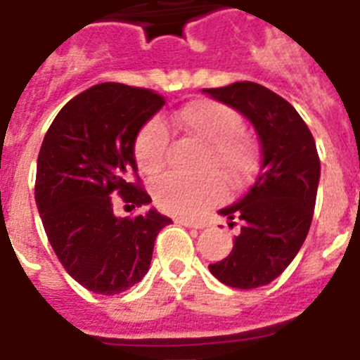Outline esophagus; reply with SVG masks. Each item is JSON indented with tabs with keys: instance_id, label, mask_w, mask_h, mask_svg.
I'll use <instances>...</instances> for the list:
<instances>
[{
	"instance_id": "esophagus-1",
	"label": "esophagus",
	"mask_w": 360,
	"mask_h": 360,
	"mask_svg": "<svg viewBox=\"0 0 360 360\" xmlns=\"http://www.w3.org/2000/svg\"><path fill=\"white\" fill-rule=\"evenodd\" d=\"M174 224L186 225V227H195V229L205 227V221H195V219H187V218H176L174 219Z\"/></svg>"
}]
</instances>
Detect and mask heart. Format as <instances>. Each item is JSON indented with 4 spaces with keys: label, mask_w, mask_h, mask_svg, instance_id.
Here are the masks:
<instances>
[{
    "label": "heart",
    "mask_w": 360,
    "mask_h": 360,
    "mask_svg": "<svg viewBox=\"0 0 360 360\" xmlns=\"http://www.w3.org/2000/svg\"><path fill=\"white\" fill-rule=\"evenodd\" d=\"M171 122L186 135L207 142L203 169L218 172L229 187L238 189L252 178L257 167V146L241 126V117L234 108L212 98H195L178 108ZM167 142L169 133L165 124L160 119L148 120L133 142L139 169L148 174L158 173L165 164ZM217 175L193 178L164 174L153 184V198L165 212L198 216L224 196V182Z\"/></svg>",
    "instance_id": "heart-1"
}]
</instances>
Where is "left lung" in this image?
Wrapping results in <instances>:
<instances>
[{"instance_id":"8db88e82","label":"left lung","mask_w":360,"mask_h":360,"mask_svg":"<svg viewBox=\"0 0 360 360\" xmlns=\"http://www.w3.org/2000/svg\"><path fill=\"white\" fill-rule=\"evenodd\" d=\"M243 113L262 144V167L250 189L219 214L240 224L231 254L209 265L227 287L250 290L274 281L299 252L314 216L321 162L316 141L288 101L257 82L203 88Z\"/></svg>"}]
</instances>
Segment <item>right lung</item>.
<instances>
[{"instance_id": "1", "label": "right lung", "mask_w": 360, "mask_h": 360, "mask_svg": "<svg viewBox=\"0 0 360 360\" xmlns=\"http://www.w3.org/2000/svg\"><path fill=\"white\" fill-rule=\"evenodd\" d=\"M164 104L155 90L103 82L73 97L44 135L36 173L44 232L66 272L95 294L115 295L141 281L158 232L171 224L155 209L117 218L111 200L151 202L133 142Z\"/></svg>"}]
</instances>
